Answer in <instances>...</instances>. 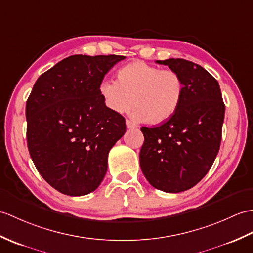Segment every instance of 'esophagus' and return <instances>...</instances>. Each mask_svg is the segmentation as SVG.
Wrapping results in <instances>:
<instances>
[{
	"mask_svg": "<svg viewBox=\"0 0 253 253\" xmlns=\"http://www.w3.org/2000/svg\"><path fill=\"white\" fill-rule=\"evenodd\" d=\"M126 126H127V128H129V129H133V128H137V127H138L137 124H134L133 122L129 121V120H126Z\"/></svg>",
	"mask_w": 253,
	"mask_h": 253,
	"instance_id": "34e87169",
	"label": "esophagus"
}]
</instances>
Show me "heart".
Instances as JSON below:
<instances>
[{
  "instance_id": "b5f03b06",
  "label": "heart",
  "mask_w": 253,
  "mask_h": 253,
  "mask_svg": "<svg viewBox=\"0 0 253 253\" xmlns=\"http://www.w3.org/2000/svg\"><path fill=\"white\" fill-rule=\"evenodd\" d=\"M98 90L109 110L116 114L130 111L133 116L150 124H162L177 112L184 85L179 73L161 70L144 61H132L117 72V82L103 79Z\"/></svg>"
}]
</instances>
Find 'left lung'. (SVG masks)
Segmentation results:
<instances>
[{"mask_svg":"<svg viewBox=\"0 0 253 253\" xmlns=\"http://www.w3.org/2000/svg\"><path fill=\"white\" fill-rule=\"evenodd\" d=\"M181 76L184 90L174 115L162 125L142 127L140 167L150 184L167 193L196 185L220 149L225 105L218 81L199 64L171 58L157 60Z\"/></svg>","mask_w":253,"mask_h":253,"instance_id":"obj_1","label":"left lung"}]
</instances>
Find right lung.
Here are the masks:
<instances>
[{"mask_svg":"<svg viewBox=\"0 0 253 253\" xmlns=\"http://www.w3.org/2000/svg\"><path fill=\"white\" fill-rule=\"evenodd\" d=\"M124 56L74 55L35 82L27 100V143L38 171L69 196L95 191L108 169L110 150L126 131L98 87Z\"/></svg>","mask_w":253,"mask_h":253,"instance_id":"obj_1","label":"right lung"}]
</instances>
